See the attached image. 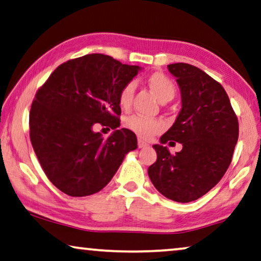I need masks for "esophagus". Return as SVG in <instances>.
<instances>
[{
	"instance_id": "esophagus-1",
	"label": "esophagus",
	"mask_w": 261,
	"mask_h": 261,
	"mask_svg": "<svg viewBox=\"0 0 261 261\" xmlns=\"http://www.w3.org/2000/svg\"><path fill=\"white\" fill-rule=\"evenodd\" d=\"M147 146H149V144L142 141V139H138V147H139V149H144V147H147Z\"/></svg>"
}]
</instances>
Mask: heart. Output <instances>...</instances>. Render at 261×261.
Listing matches in <instances>:
<instances>
[{
	"label": "heart",
	"mask_w": 261,
	"mask_h": 261,
	"mask_svg": "<svg viewBox=\"0 0 261 261\" xmlns=\"http://www.w3.org/2000/svg\"><path fill=\"white\" fill-rule=\"evenodd\" d=\"M146 84L161 103L169 102L176 95V85L168 76L162 72L151 73L146 79ZM134 83H127L124 85L119 92V106L123 109H129L132 103V98H134ZM124 125L132 132H135L138 137L144 139H149L153 135L159 134L164 129V125H163L161 120L150 119L143 117L141 115H132L126 117L124 120Z\"/></svg>",
	"instance_id": "heart-1"
}]
</instances>
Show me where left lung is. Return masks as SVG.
<instances>
[{"label": "left lung", "instance_id": "8db88e82", "mask_svg": "<svg viewBox=\"0 0 261 261\" xmlns=\"http://www.w3.org/2000/svg\"><path fill=\"white\" fill-rule=\"evenodd\" d=\"M180 89L181 109L173 125L154 144L157 161L147 170L154 188L178 203L203 197L219 182L231 164L239 124L220 83L188 63L168 65ZM180 142L169 153L164 144Z\"/></svg>", "mask_w": 261, "mask_h": 261}]
</instances>
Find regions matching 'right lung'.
<instances>
[{"instance_id": "right-lung-1", "label": "right lung", "mask_w": 261, "mask_h": 261, "mask_svg": "<svg viewBox=\"0 0 261 261\" xmlns=\"http://www.w3.org/2000/svg\"><path fill=\"white\" fill-rule=\"evenodd\" d=\"M138 65L90 54L61 64L36 92L30 109V141L49 180L71 197L97 193L112 179L137 137L120 125L119 92ZM97 122L115 131L106 140Z\"/></svg>"}]
</instances>
